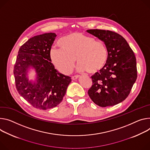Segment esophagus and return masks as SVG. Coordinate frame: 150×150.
<instances>
[{
  "mask_svg": "<svg viewBox=\"0 0 150 150\" xmlns=\"http://www.w3.org/2000/svg\"><path fill=\"white\" fill-rule=\"evenodd\" d=\"M79 78V75H75V76H73L72 77V79L73 80H75V79H78Z\"/></svg>",
  "mask_w": 150,
  "mask_h": 150,
  "instance_id": "1",
  "label": "esophagus"
}]
</instances>
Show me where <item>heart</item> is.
<instances>
[{"label": "heart", "mask_w": 150, "mask_h": 150, "mask_svg": "<svg viewBox=\"0 0 150 150\" xmlns=\"http://www.w3.org/2000/svg\"><path fill=\"white\" fill-rule=\"evenodd\" d=\"M61 48L51 47L49 56L56 69L64 74L73 69L76 59L77 69L95 74L101 71L108 60V49L104 42L79 32H72L59 41Z\"/></svg>", "instance_id": "b5f03b06"}]
</instances>
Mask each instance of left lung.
<instances>
[{
	"mask_svg": "<svg viewBox=\"0 0 150 150\" xmlns=\"http://www.w3.org/2000/svg\"><path fill=\"white\" fill-rule=\"evenodd\" d=\"M87 32L102 40L108 49L105 66L91 77L93 85L88 91L89 96L101 107L121 103L129 96L137 78L134 52L126 40L114 32L100 29Z\"/></svg>",
	"mask_w": 150,
	"mask_h": 150,
	"instance_id": "8db88e82",
	"label": "left lung"
}]
</instances>
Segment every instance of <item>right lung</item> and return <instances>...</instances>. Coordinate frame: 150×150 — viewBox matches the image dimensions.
I'll return each instance as SVG.
<instances>
[{
  "label": "right lung",
  "instance_id": "obj_1",
  "mask_svg": "<svg viewBox=\"0 0 150 150\" xmlns=\"http://www.w3.org/2000/svg\"><path fill=\"white\" fill-rule=\"evenodd\" d=\"M56 36L47 33L30 38L20 48L13 68L18 93L39 110L57 106L72 81L70 76L59 73L51 62L49 52ZM30 68L37 74L35 81L28 79L27 72Z\"/></svg>",
  "mask_w": 150,
  "mask_h": 150
}]
</instances>
